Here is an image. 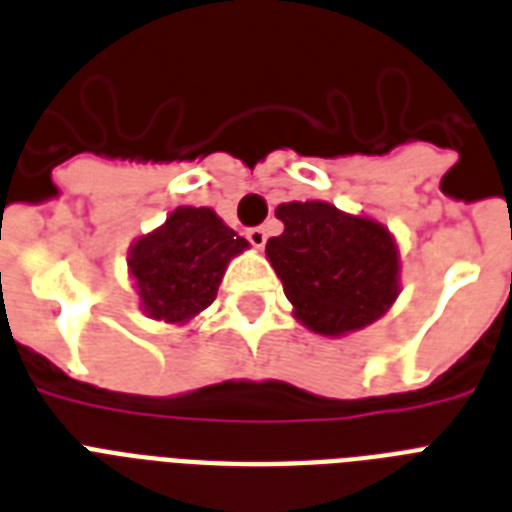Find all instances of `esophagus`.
Returning <instances> with one entry per match:
<instances>
[{"mask_svg": "<svg viewBox=\"0 0 512 512\" xmlns=\"http://www.w3.org/2000/svg\"><path fill=\"white\" fill-rule=\"evenodd\" d=\"M247 239H249V244H252V247L263 249L265 239H268V233H265V228H249Z\"/></svg>", "mask_w": 512, "mask_h": 512, "instance_id": "34e87169", "label": "esophagus"}]
</instances>
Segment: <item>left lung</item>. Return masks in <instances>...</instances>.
I'll return each instance as SVG.
<instances>
[{"instance_id":"obj_1","label":"left lung","mask_w":512,"mask_h":512,"mask_svg":"<svg viewBox=\"0 0 512 512\" xmlns=\"http://www.w3.org/2000/svg\"><path fill=\"white\" fill-rule=\"evenodd\" d=\"M276 217L284 233L268 239L265 257L303 327L345 337L390 311L401 292V255L388 225L329 201H287Z\"/></svg>"}]
</instances>
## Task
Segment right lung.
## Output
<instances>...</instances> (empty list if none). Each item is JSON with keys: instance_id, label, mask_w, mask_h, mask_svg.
Returning <instances> with one entry per match:
<instances>
[{"instance_id": "obj_1", "label": "right lung", "mask_w": 512, "mask_h": 512, "mask_svg": "<svg viewBox=\"0 0 512 512\" xmlns=\"http://www.w3.org/2000/svg\"><path fill=\"white\" fill-rule=\"evenodd\" d=\"M247 239L209 207H175L159 228L132 241L127 271L148 319L183 327L217 297V287Z\"/></svg>"}]
</instances>
